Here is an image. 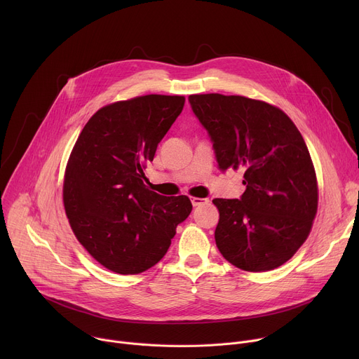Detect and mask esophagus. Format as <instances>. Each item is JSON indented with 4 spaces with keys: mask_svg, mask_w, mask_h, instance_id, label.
I'll use <instances>...</instances> for the list:
<instances>
[{
    "mask_svg": "<svg viewBox=\"0 0 359 359\" xmlns=\"http://www.w3.org/2000/svg\"><path fill=\"white\" fill-rule=\"evenodd\" d=\"M191 204L196 208V206H201V204H208L209 203V198L206 197H191Z\"/></svg>",
    "mask_w": 359,
    "mask_h": 359,
    "instance_id": "obj_1",
    "label": "esophagus"
}]
</instances>
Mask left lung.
<instances>
[{
    "mask_svg": "<svg viewBox=\"0 0 359 359\" xmlns=\"http://www.w3.org/2000/svg\"><path fill=\"white\" fill-rule=\"evenodd\" d=\"M189 102L219 169L244 172L240 198L213 200L220 213L217 248L245 271L280 267L309 237L318 206L316 170L299 130L263 100L206 93Z\"/></svg>",
    "mask_w": 359,
    "mask_h": 359,
    "instance_id": "8db88e82",
    "label": "left lung"
}]
</instances>
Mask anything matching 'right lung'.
Instances as JSON below:
<instances>
[{
	"label": "right lung",
	"instance_id": "1",
	"mask_svg": "<svg viewBox=\"0 0 359 359\" xmlns=\"http://www.w3.org/2000/svg\"><path fill=\"white\" fill-rule=\"evenodd\" d=\"M183 107L184 96L168 95L115 102L88 121L72 149L65 212L78 241L114 273L158 264L191 212L187 196L149 190L143 173Z\"/></svg>",
	"mask_w": 359,
	"mask_h": 359
}]
</instances>
